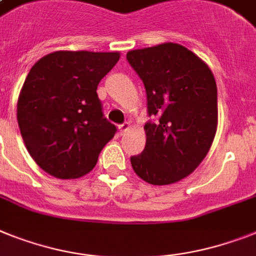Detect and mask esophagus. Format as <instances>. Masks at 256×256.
Returning a JSON list of instances; mask_svg holds the SVG:
<instances>
[{"label":"esophagus","instance_id":"34e87169","mask_svg":"<svg viewBox=\"0 0 256 256\" xmlns=\"http://www.w3.org/2000/svg\"><path fill=\"white\" fill-rule=\"evenodd\" d=\"M118 128H120V134H124V132H128V128H130V124H128V122H124V124H120V126H118Z\"/></svg>","mask_w":256,"mask_h":256}]
</instances>
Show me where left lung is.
Segmentation results:
<instances>
[{"label": "left lung", "instance_id": "1", "mask_svg": "<svg viewBox=\"0 0 256 256\" xmlns=\"http://www.w3.org/2000/svg\"><path fill=\"white\" fill-rule=\"evenodd\" d=\"M147 95L146 147L132 156L143 181L170 184L196 169L218 128V87L211 68L180 44L164 42L126 54Z\"/></svg>", "mask_w": 256, "mask_h": 256}]
</instances>
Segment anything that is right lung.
<instances>
[{
	"mask_svg": "<svg viewBox=\"0 0 256 256\" xmlns=\"http://www.w3.org/2000/svg\"><path fill=\"white\" fill-rule=\"evenodd\" d=\"M118 52L58 50L32 66L18 98V124L36 164L61 180L91 172L117 128L104 117L98 86Z\"/></svg>",
	"mask_w": 256,
	"mask_h": 256,
	"instance_id": "right-lung-1",
	"label": "right lung"
}]
</instances>
